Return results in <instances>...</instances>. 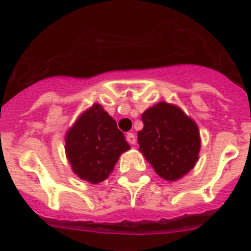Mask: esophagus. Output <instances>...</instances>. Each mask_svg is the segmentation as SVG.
<instances>
[{
    "mask_svg": "<svg viewBox=\"0 0 251 251\" xmlns=\"http://www.w3.org/2000/svg\"><path fill=\"white\" fill-rule=\"evenodd\" d=\"M126 141L129 142L130 145H135V142H137V137H135L133 133H127V135H126Z\"/></svg>",
    "mask_w": 251,
    "mask_h": 251,
    "instance_id": "34e87169",
    "label": "esophagus"
}]
</instances>
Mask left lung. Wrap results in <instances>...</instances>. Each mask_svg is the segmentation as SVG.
I'll use <instances>...</instances> for the list:
<instances>
[{"label": "left lung", "mask_w": 251, "mask_h": 251, "mask_svg": "<svg viewBox=\"0 0 251 251\" xmlns=\"http://www.w3.org/2000/svg\"><path fill=\"white\" fill-rule=\"evenodd\" d=\"M139 151L155 172L177 181L194 168L201 150L198 126L178 106L161 101L142 114Z\"/></svg>", "instance_id": "8db88e82"}]
</instances>
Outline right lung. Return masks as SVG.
<instances>
[{
	"mask_svg": "<svg viewBox=\"0 0 251 251\" xmlns=\"http://www.w3.org/2000/svg\"><path fill=\"white\" fill-rule=\"evenodd\" d=\"M65 143L73 172L91 183L108 178L120 155L130 149L116 121L100 104L80 114L69 129Z\"/></svg>",
	"mask_w": 251,
	"mask_h": 251,
	"instance_id": "obj_1",
	"label": "right lung"
}]
</instances>
